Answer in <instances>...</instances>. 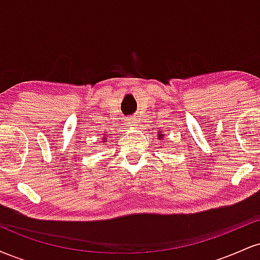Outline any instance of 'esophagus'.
Here are the masks:
<instances>
[{
    "label": "esophagus",
    "instance_id": "34e87169",
    "mask_svg": "<svg viewBox=\"0 0 260 260\" xmlns=\"http://www.w3.org/2000/svg\"><path fill=\"white\" fill-rule=\"evenodd\" d=\"M127 123H128V126H137V123H138V118H137V117H128L127 118Z\"/></svg>",
    "mask_w": 260,
    "mask_h": 260
}]
</instances>
